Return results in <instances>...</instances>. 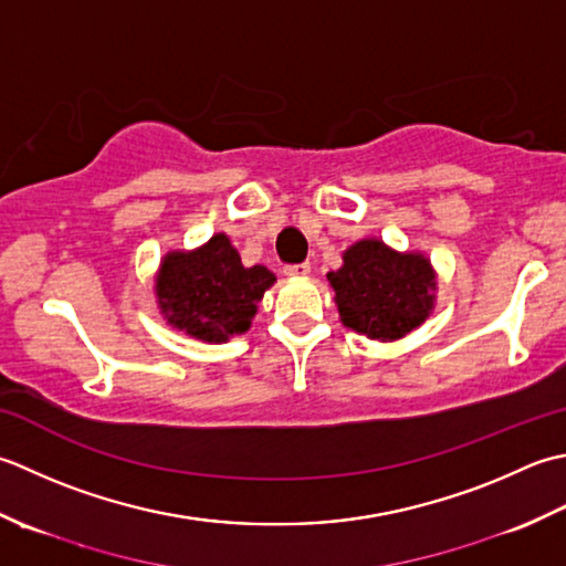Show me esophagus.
Instances as JSON below:
<instances>
[{
  "label": "esophagus",
  "mask_w": 566,
  "mask_h": 566,
  "mask_svg": "<svg viewBox=\"0 0 566 566\" xmlns=\"http://www.w3.org/2000/svg\"><path fill=\"white\" fill-rule=\"evenodd\" d=\"M285 275H291V279H300V275H307L310 273V263L303 261V263H291V266L283 269Z\"/></svg>",
  "instance_id": "34e87169"
}]
</instances>
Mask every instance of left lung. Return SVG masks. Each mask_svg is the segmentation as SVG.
<instances>
[{
    "label": "left lung",
    "mask_w": 566,
    "mask_h": 566,
    "mask_svg": "<svg viewBox=\"0 0 566 566\" xmlns=\"http://www.w3.org/2000/svg\"><path fill=\"white\" fill-rule=\"evenodd\" d=\"M342 322L371 339H398L432 310L434 273L420 253H396L364 239L344 253V266L327 275Z\"/></svg>",
    "instance_id": "1"
}]
</instances>
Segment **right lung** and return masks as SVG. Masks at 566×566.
Here are the masks:
<instances>
[{
    "mask_svg": "<svg viewBox=\"0 0 566 566\" xmlns=\"http://www.w3.org/2000/svg\"><path fill=\"white\" fill-rule=\"evenodd\" d=\"M266 266L247 269L224 234L195 253H168L158 275V303L170 325L207 342L247 332L256 303L273 285Z\"/></svg>",
    "mask_w": 566,
    "mask_h": 566,
    "instance_id": "1",
    "label": "right lung"
}]
</instances>
